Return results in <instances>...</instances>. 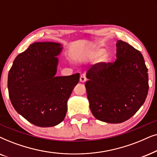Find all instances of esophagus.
Here are the masks:
<instances>
[{"instance_id":"esophagus-1","label":"esophagus","mask_w":157,"mask_h":157,"mask_svg":"<svg viewBox=\"0 0 157 157\" xmlns=\"http://www.w3.org/2000/svg\"><path fill=\"white\" fill-rule=\"evenodd\" d=\"M87 78H86V75H85V74H82L81 75V76L80 77V81L81 82H85V81H86Z\"/></svg>"}]
</instances>
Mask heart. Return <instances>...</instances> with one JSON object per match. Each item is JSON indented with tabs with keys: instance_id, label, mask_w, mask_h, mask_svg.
I'll list each match as a JSON object with an SVG mask.
<instances>
[{
	"instance_id": "b5f03b06",
	"label": "heart",
	"mask_w": 157,
	"mask_h": 157,
	"mask_svg": "<svg viewBox=\"0 0 157 157\" xmlns=\"http://www.w3.org/2000/svg\"><path fill=\"white\" fill-rule=\"evenodd\" d=\"M88 54L92 57H98V56H99L100 54L101 55L99 57V62L100 63H105V62H108L110 58L109 53L106 51L103 52V48L99 47L92 49L89 52Z\"/></svg>"
}]
</instances>
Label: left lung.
<instances>
[{
    "instance_id": "1",
    "label": "left lung",
    "mask_w": 157,
    "mask_h": 157,
    "mask_svg": "<svg viewBox=\"0 0 157 157\" xmlns=\"http://www.w3.org/2000/svg\"><path fill=\"white\" fill-rule=\"evenodd\" d=\"M113 63H98L85 83L92 113L98 120L120 124L141 107L149 90L148 69L141 52L125 41L116 43Z\"/></svg>"
}]
</instances>
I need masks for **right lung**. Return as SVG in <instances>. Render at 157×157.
<instances>
[{
    "instance_id": "right-lung-1",
    "label": "right lung",
    "mask_w": 157,
    "mask_h": 157,
    "mask_svg": "<svg viewBox=\"0 0 157 157\" xmlns=\"http://www.w3.org/2000/svg\"><path fill=\"white\" fill-rule=\"evenodd\" d=\"M63 49L55 42H35L18 54L8 72V89L13 108L39 127L57 126L65 118L67 100L80 74L56 77Z\"/></svg>"
}]
</instances>
